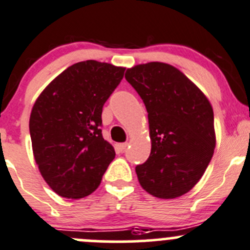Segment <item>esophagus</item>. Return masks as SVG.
I'll list each match as a JSON object with an SVG mask.
<instances>
[{"label":"esophagus","mask_w":250,"mask_h":250,"mask_svg":"<svg viewBox=\"0 0 250 250\" xmlns=\"http://www.w3.org/2000/svg\"><path fill=\"white\" fill-rule=\"evenodd\" d=\"M126 147H127V143H118L117 145V149L119 152H125Z\"/></svg>","instance_id":"esophagus-1"}]
</instances>
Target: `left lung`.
I'll return each mask as SVG.
<instances>
[{
    "label": "left lung",
    "mask_w": 250,
    "mask_h": 250,
    "mask_svg": "<svg viewBox=\"0 0 250 250\" xmlns=\"http://www.w3.org/2000/svg\"><path fill=\"white\" fill-rule=\"evenodd\" d=\"M125 79L142 98L149 123V158L136 167L140 185L162 199L187 193L216 145L209 100L182 71L162 62L132 66Z\"/></svg>",
    "instance_id": "1"
}]
</instances>
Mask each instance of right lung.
Masks as SVG:
<instances>
[{"instance_id":"obj_1","label":"right lung","mask_w":250,"mask_h":250,"mask_svg":"<svg viewBox=\"0 0 250 250\" xmlns=\"http://www.w3.org/2000/svg\"><path fill=\"white\" fill-rule=\"evenodd\" d=\"M125 68L79 62L47 85L30 114L34 158L58 196L79 199L92 193L115 157L103 138L102 109L124 78Z\"/></svg>"}]
</instances>
